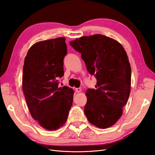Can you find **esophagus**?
<instances>
[{
  "instance_id": "obj_1",
  "label": "esophagus",
  "mask_w": 155,
  "mask_h": 155,
  "mask_svg": "<svg viewBox=\"0 0 155 155\" xmlns=\"http://www.w3.org/2000/svg\"><path fill=\"white\" fill-rule=\"evenodd\" d=\"M75 91H76V92H80L81 91V88H75Z\"/></svg>"
}]
</instances>
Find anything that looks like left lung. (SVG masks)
Instances as JSON below:
<instances>
[{
    "mask_svg": "<svg viewBox=\"0 0 155 155\" xmlns=\"http://www.w3.org/2000/svg\"><path fill=\"white\" fill-rule=\"evenodd\" d=\"M70 45L81 54L88 72L97 79L96 89L86 92L85 114L97 127H110L122 115L130 94L131 68L126 51L118 41L101 34L83 36Z\"/></svg>",
    "mask_w": 155,
    "mask_h": 155,
    "instance_id": "left-lung-1",
    "label": "left lung"
}]
</instances>
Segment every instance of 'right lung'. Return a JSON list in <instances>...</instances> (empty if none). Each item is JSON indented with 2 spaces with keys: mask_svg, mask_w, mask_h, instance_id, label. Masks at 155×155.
Returning <instances> with one entry per match:
<instances>
[{
  "mask_svg": "<svg viewBox=\"0 0 155 155\" xmlns=\"http://www.w3.org/2000/svg\"><path fill=\"white\" fill-rule=\"evenodd\" d=\"M67 54L65 37L40 41L28 51L23 66L22 89L32 118L49 130L67 121L72 105L73 89L59 87Z\"/></svg>",
  "mask_w": 155,
  "mask_h": 155,
  "instance_id": "add662e5",
  "label": "right lung"
}]
</instances>
